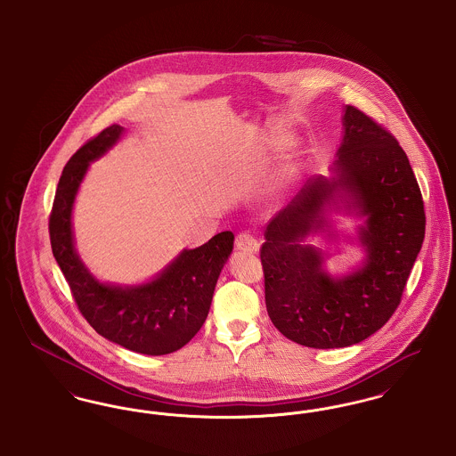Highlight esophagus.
Returning <instances> with one entry per match:
<instances>
[{"instance_id":"obj_1","label":"esophagus","mask_w":456,"mask_h":456,"mask_svg":"<svg viewBox=\"0 0 456 456\" xmlns=\"http://www.w3.org/2000/svg\"><path fill=\"white\" fill-rule=\"evenodd\" d=\"M236 246L240 251L246 253H256L260 249V242L255 236H251L249 232H239L236 236Z\"/></svg>"}]
</instances>
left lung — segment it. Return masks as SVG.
<instances>
[{
	"label": "left lung",
	"instance_id": "8db88e82",
	"mask_svg": "<svg viewBox=\"0 0 456 456\" xmlns=\"http://www.w3.org/2000/svg\"><path fill=\"white\" fill-rule=\"evenodd\" d=\"M342 123L331 177L309 179L270 220L261 246L268 316L304 347H348L385 325L426 232L422 195L396 138L354 106H346ZM331 211L363 218L358 238L367 256L342 278H331L324 254L303 242L327 230Z\"/></svg>",
	"mask_w": 456,
	"mask_h": 456
}]
</instances>
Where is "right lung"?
I'll list each match as a JSON object with an SVG mask.
<instances>
[{
  "instance_id": "right-lung-1",
  "label": "right lung",
  "mask_w": 456,
  "mask_h": 456,
  "mask_svg": "<svg viewBox=\"0 0 456 456\" xmlns=\"http://www.w3.org/2000/svg\"><path fill=\"white\" fill-rule=\"evenodd\" d=\"M123 131L109 126L68 160L49 217L51 248L80 313L99 335L138 354L164 355L184 347L205 323L234 234L224 231L200 248L183 249L151 282L97 281L75 249L71 212L90 162L112 149Z\"/></svg>"
}]
</instances>
